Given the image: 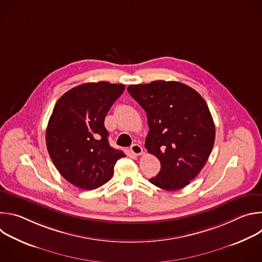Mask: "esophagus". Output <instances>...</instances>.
I'll list each match as a JSON object with an SVG mask.
<instances>
[{
  "instance_id": "34e87169",
  "label": "esophagus",
  "mask_w": 262,
  "mask_h": 262,
  "mask_svg": "<svg viewBox=\"0 0 262 262\" xmlns=\"http://www.w3.org/2000/svg\"><path fill=\"white\" fill-rule=\"evenodd\" d=\"M130 152H132V155H134L136 157L137 156H141L143 154V148L140 145H138V144H134L130 147Z\"/></svg>"
}]
</instances>
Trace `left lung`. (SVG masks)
I'll return each mask as SVG.
<instances>
[{"label": "left lung", "instance_id": "8db88e82", "mask_svg": "<svg viewBox=\"0 0 262 262\" xmlns=\"http://www.w3.org/2000/svg\"><path fill=\"white\" fill-rule=\"evenodd\" d=\"M127 91L146 112L145 148L161 162L160 173L149 181L166 191L184 188L204 167L215 139L205 100L179 82L130 85Z\"/></svg>", "mask_w": 262, "mask_h": 262}]
</instances>
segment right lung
I'll return each mask as SVG.
<instances>
[{
  "mask_svg": "<svg viewBox=\"0 0 262 262\" xmlns=\"http://www.w3.org/2000/svg\"><path fill=\"white\" fill-rule=\"evenodd\" d=\"M124 89L122 84L86 83L64 93L55 104L47 127L48 151L60 174L78 188H99L125 157L110 146L103 124Z\"/></svg>",
  "mask_w": 262,
  "mask_h": 262,
  "instance_id": "right-lung-1",
  "label": "right lung"
}]
</instances>
